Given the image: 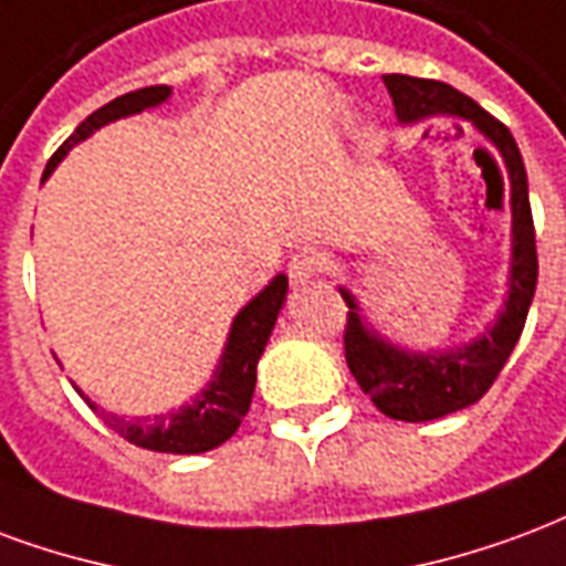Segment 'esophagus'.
<instances>
[{
	"label": "esophagus",
	"mask_w": 566,
	"mask_h": 566,
	"mask_svg": "<svg viewBox=\"0 0 566 566\" xmlns=\"http://www.w3.org/2000/svg\"><path fill=\"white\" fill-rule=\"evenodd\" d=\"M324 251L300 249L296 254H291V261H287V275H291V282L294 284H305L324 272Z\"/></svg>",
	"instance_id": "obj_1"
}]
</instances>
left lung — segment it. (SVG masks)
Returning <instances> with one entry per match:
<instances>
[{
	"label": "left lung",
	"instance_id": "8db88e82",
	"mask_svg": "<svg viewBox=\"0 0 566 566\" xmlns=\"http://www.w3.org/2000/svg\"><path fill=\"white\" fill-rule=\"evenodd\" d=\"M387 92L401 123H417L434 113L462 116L501 149L510 170V207H513V263H510V296L497 324L485 329L474 345L447 354H408L368 333L354 296L342 291L347 303L345 359L359 389L375 401L380 413L392 420L426 422L462 411L489 392L501 368L513 354L531 300L537 291V240L531 219L528 174L513 134L501 119L485 113L476 102L441 81H422L408 74H384Z\"/></svg>",
	"mask_w": 566,
	"mask_h": 566
}]
</instances>
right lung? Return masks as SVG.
<instances>
[{
    "label": "right lung",
    "instance_id": "right-lung-1",
    "mask_svg": "<svg viewBox=\"0 0 566 566\" xmlns=\"http://www.w3.org/2000/svg\"><path fill=\"white\" fill-rule=\"evenodd\" d=\"M170 95V86H146V90L125 92L119 98H113L95 113H90L83 119L69 140L50 155L48 167H44V177H48L53 167L60 165L71 146L86 140L95 128L128 116V113H140L146 107L161 104ZM284 294H287V275H275L261 294L254 296L245 308H242L233 329H230L228 347H224V357H221L219 375L203 389L195 405H186L174 413L165 417H144V420H125L116 413H104L95 401L83 396V401L90 405L92 411L102 413L104 422L111 426L113 432L123 434L125 441L137 443L144 450H155V453H207L212 447H219L230 438V434L240 429L242 417L249 413L251 396H254V380H258V359H261L263 347L270 342L272 326L275 317L282 312Z\"/></svg>",
    "mask_w": 566,
    "mask_h": 566
}]
</instances>
